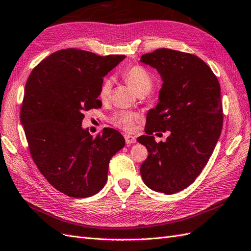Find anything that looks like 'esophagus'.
Returning a JSON list of instances; mask_svg holds the SVG:
<instances>
[{
    "mask_svg": "<svg viewBox=\"0 0 251 251\" xmlns=\"http://www.w3.org/2000/svg\"><path fill=\"white\" fill-rule=\"evenodd\" d=\"M124 138H125V141H126V144H132V143H136V141H137L136 137L130 136V134H125Z\"/></svg>",
    "mask_w": 251,
    "mask_h": 251,
    "instance_id": "34e87169",
    "label": "esophagus"
}]
</instances>
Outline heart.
Returning a JSON list of instances; mask_svg holds the SVG:
<instances>
[{"instance_id": "obj_1", "label": "heart", "mask_w": 251, "mask_h": 251, "mask_svg": "<svg viewBox=\"0 0 251 251\" xmlns=\"http://www.w3.org/2000/svg\"><path fill=\"white\" fill-rule=\"evenodd\" d=\"M122 76H123V78L129 83L130 87L136 91L138 95L142 93H150L152 88L151 76L149 73V71L142 66H138V64H136V66L127 68L123 71ZM111 78H105L102 80L99 91V98L100 100L106 101L109 99L111 92ZM138 115L133 112L118 111L112 115L111 123L118 128H121V129L129 131L133 128L134 123L138 121Z\"/></svg>"}]
</instances>
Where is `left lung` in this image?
Wrapping results in <instances>:
<instances>
[{
    "mask_svg": "<svg viewBox=\"0 0 251 251\" xmlns=\"http://www.w3.org/2000/svg\"><path fill=\"white\" fill-rule=\"evenodd\" d=\"M163 81L156 108L147 113L145 145L149 157L140 173L150 189L175 194L195 181L209 161L223 128L221 87L211 68L199 57L158 49L141 57ZM170 131L165 143L152 133Z\"/></svg>",
    "mask_w": 251,
    "mask_h": 251,
    "instance_id": "left-lung-1",
    "label": "left lung"
}]
</instances>
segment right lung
Returning <instances> with one entry per match:
<instances>
[{"label":"right lung","mask_w":251,"mask_h":251,"mask_svg":"<svg viewBox=\"0 0 251 251\" xmlns=\"http://www.w3.org/2000/svg\"><path fill=\"white\" fill-rule=\"evenodd\" d=\"M124 59L61 50L38 64L25 85L21 124L30 155L47 180L70 197H89L104 188L110 159L125 145L112 128L93 137L81 125L83 112L101 107L102 78Z\"/></svg>","instance_id":"1"}]
</instances>
